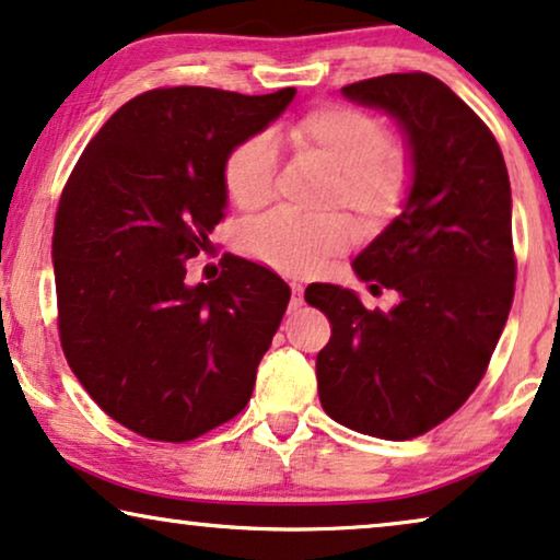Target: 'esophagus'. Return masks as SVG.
I'll return each mask as SVG.
<instances>
[{
    "mask_svg": "<svg viewBox=\"0 0 560 560\" xmlns=\"http://www.w3.org/2000/svg\"><path fill=\"white\" fill-rule=\"evenodd\" d=\"M302 292H304V289H302V284H296V281H292V302H289V310H300L302 307V304H304V300H302Z\"/></svg>",
    "mask_w": 560,
    "mask_h": 560,
    "instance_id": "obj_1",
    "label": "esophagus"
}]
</instances>
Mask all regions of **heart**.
Returning <instances> with one entry per match:
<instances>
[{
  "mask_svg": "<svg viewBox=\"0 0 560 560\" xmlns=\"http://www.w3.org/2000/svg\"><path fill=\"white\" fill-rule=\"evenodd\" d=\"M296 153L335 171L327 205H342L363 218L394 212L405 191V163L389 151L384 125L353 107H323L296 119L284 132ZM276 151L268 136H250L230 151L225 189L241 210H258L273 197ZM353 225L342 214H294L276 210L241 230L248 256L281 271L310 273L353 243Z\"/></svg>",
  "mask_w": 560,
  "mask_h": 560,
  "instance_id": "obj_1",
  "label": "heart"
}]
</instances>
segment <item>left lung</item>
<instances>
[{
    "label": "left lung",
    "instance_id": "left-lung-1",
    "mask_svg": "<svg viewBox=\"0 0 560 560\" xmlns=\"http://www.w3.org/2000/svg\"><path fill=\"white\" fill-rule=\"evenodd\" d=\"M340 92L397 122L409 184L401 212L353 260L369 292L392 289L397 304L366 310L338 284L304 292L332 325L317 353L319 405L363 435L409 441L464 405L506 325L510 176L487 125L430 73H389Z\"/></svg>",
    "mask_w": 560,
    "mask_h": 560
}]
</instances>
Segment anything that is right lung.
<instances>
[{
  "label": "right lung",
  "instance_id": "obj_1",
  "mask_svg": "<svg viewBox=\"0 0 560 560\" xmlns=\"http://www.w3.org/2000/svg\"><path fill=\"white\" fill-rule=\"evenodd\" d=\"M294 96L153 89L102 125L66 184L50 248L63 353L138 435L194 441L248 405L292 289L237 256L189 284L186 260L225 218L230 151Z\"/></svg>",
  "mask_w": 560,
  "mask_h": 560
}]
</instances>
